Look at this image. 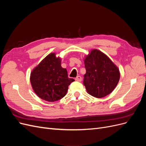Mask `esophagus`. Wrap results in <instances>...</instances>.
Wrapping results in <instances>:
<instances>
[{
	"label": "esophagus",
	"instance_id": "34e87169",
	"mask_svg": "<svg viewBox=\"0 0 146 146\" xmlns=\"http://www.w3.org/2000/svg\"><path fill=\"white\" fill-rule=\"evenodd\" d=\"M82 77L81 76H77L76 78V80H77V81H78V82H81L82 81Z\"/></svg>",
	"mask_w": 146,
	"mask_h": 146
}]
</instances>
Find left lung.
<instances>
[{"mask_svg": "<svg viewBox=\"0 0 146 146\" xmlns=\"http://www.w3.org/2000/svg\"><path fill=\"white\" fill-rule=\"evenodd\" d=\"M84 64L83 84L88 93L97 98L111 93L120 79V72L109 57L94 48L84 57Z\"/></svg>", "mask_w": 146, "mask_h": 146, "instance_id": "left-lung-1", "label": "left lung"}]
</instances>
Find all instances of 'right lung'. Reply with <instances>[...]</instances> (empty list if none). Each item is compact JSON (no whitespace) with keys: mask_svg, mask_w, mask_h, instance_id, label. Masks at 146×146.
Returning <instances> with one entry per match:
<instances>
[{"mask_svg":"<svg viewBox=\"0 0 146 146\" xmlns=\"http://www.w3.org/2000/svg\"><path fill=\"white\" fill-rule=\"evenodd\" d=\"M61 58L54 52L46 56L30 74V80L35 93L39 98L53 102L67 94L74 79L68 78L67 70L61 66Z\"/></svg>","mask_w":146,"mask_h":146,"instance_id":"obj_1","label":"right lung"}]
</instances>
